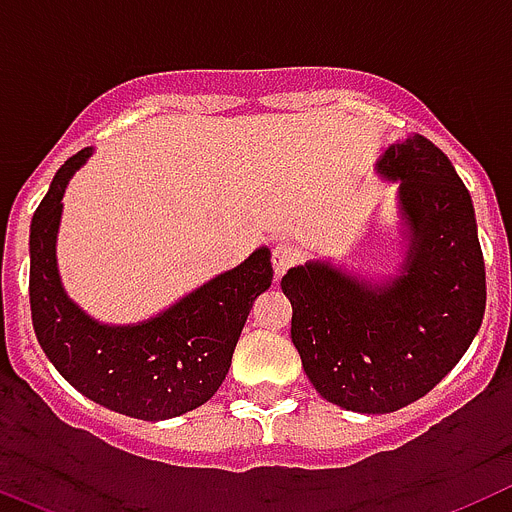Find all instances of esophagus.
<instances>
[{
    "label": "esophagus",
    "instance_id": "1",
    "mask_svg": "<svg viewBox=\"0 0 512 512\" xmlns=\"http://www.w3.org/2000/svg\"><path fill=\"white\" fill-rule=\"evenodd\" d=\"M297 261H300V251H297L295 243H277L274 251H271V264H274V274L277 277H284Z\"/></svg>",
    "mask_w": 512,
    "mask_h": 512
}]
</instances>
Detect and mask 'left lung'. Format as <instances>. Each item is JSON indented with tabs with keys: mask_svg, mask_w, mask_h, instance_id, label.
<instances>
[{
	"mask_svg": "<svg viewBox=\"0 0 512 512\" xmlns=\"http://www.w3.org/2000/svg\"><path fill=\"white\" fill-rule=\"evenodd\" d=\"M377 171L400 182V274L372 284L307 261L282 277L307 379L328 402L366 415L428 395L477 336L487 302L472 197L449 156L410 135L382 153Z\"/></svg>",
	"mask_w": 512,
	"mask_h": 512,
	"instance_id": "8db88e82",
	"label": "left lung"
}]
</instances>
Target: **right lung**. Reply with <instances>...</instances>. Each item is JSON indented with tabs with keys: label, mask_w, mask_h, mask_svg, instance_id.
<instances>
[{
	"label": "right lung",
	"mask_w": 512,
	"mask_h": 512,
	"mask_svg": "<svg viewBox=\"0 0 512 512\" xmlns=\"http://www.w3.org/2000/svg\"><path fill=\"white\" fill-rule=\"evenodd\" d=\"M92 148L71 156L30 223V310L40 348L84 397L138 420L200 408L220 390L253 300L271 287V251H253L187 297L133 325H104L69 300L58 277L63 192Z\"/></svg>",
	"instance_id": "1"
}]
</instances>
